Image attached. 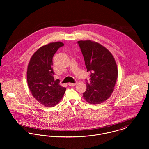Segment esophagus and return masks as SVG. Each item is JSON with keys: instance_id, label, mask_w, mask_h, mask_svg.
I'll return each mask as SVG.
<instances>
[{"instance_id": "obj_1", "label": "esophagus", "mask_w": 149, "mask_h": 149, "mask_svg": "<svg viewBox=\"0 0 149 149\" xmlns=\"http://www.w3.org/2000/svg\"><path fill=\"white\" fill-rule=\"evenodd\" d=\"M68 85L70 86H75L76 85V83H68Z\"/></svg>"}]
</instances>
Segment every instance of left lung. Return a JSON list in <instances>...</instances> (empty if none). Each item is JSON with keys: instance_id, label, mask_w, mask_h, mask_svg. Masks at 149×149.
I'll list each match as a JSON object with an SVG mask.
<instances>
[{"instance_id": "1", "label": "left lung", "mask_w": 149, "mask_h": 149, "mask_svg": "<svg viewBox=\"0 0 149 149\" xmlns=\"http://www.w3.org/2000/svg\"><path fill=\"white\" fill-rule=\"evenodd\" d=\"M78 43L87 71L91 72L83 97L91 104L102 103L111 97L118 78L115 59L110 51L99 43L88 40L79 41Z\"/></svg>"}]
</instances>
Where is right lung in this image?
Segmentation results:
<instances>
[{
  "label": "right lung",
  "mask_w": 149,
  "mask_h": 149,
  "mask_svg": "<svg viewBox=\"0 0 149 149\" xmlns=\"http://www.w3.org/2000/svg\"><path fill=\"white\" fill-rule=\"evenodd\" d=\"M61 42H51L36 51L29 62L27 78L29 89L33 97L44 106L52 107L64 96L66 88L55 80L52 58L57 50L64 46Z\"/></svg>",
  "instance_id": "1"
}]
</instances>
